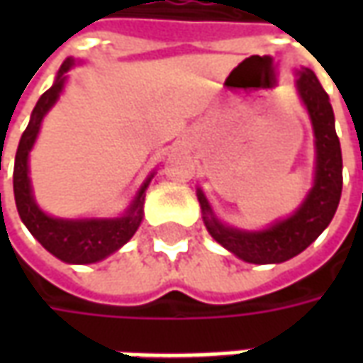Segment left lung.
<instances>
[{"label": "left lung", "instance_id": "1", "mask_svg": "<svg viewBox=\"0 0 363 363\" xmlns=\"http://www.w3.org/2000/svg\"><path fill=\"white\" fill-rule=\"evenodd\" d=\"M296 75L297 95L307 108L315 135L313 186L296 212L259 231L231 228L218 220L202 189L196 190L208 233L237 259L251 264H278L305 251L328 228L342 194V151L328 95L309 67H301Z\"/></svg>", "mask_w": 363, "mask_h": 363}]
</instances>
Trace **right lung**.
Listing matches in <instances>:
<instances>
[{
  "instance_id": "add662e5",
  "label": "right lung",
  "mask_w": 363,
  "mask_h": 363,
  "mask_svg": "<svg viewBox=\"0 0 363 363\" xmlns=\"http://www.w3.org/2000/svg\"><path fill=\"white\" fill-rule=\"evenodd\" d=\"M74 66V58H67L62 64L52 87L38 99V103L33 108L28 126L21 135L17 155H15L13 192H15V204H17L21 221L27 225L30 235L35 237L46 251L67 264H93L118 251L120 247H124L134 237L142 223L145 190L150 186L153 173L143 181L140 190L135 192L134 200L130 202L128 210L120 218H82V220L54 218L36 204L33 186H30V177H28V153L38 138L44 116L58 103L60 95L66 87L67 72Z\"/></svg>"
}]
</instances>
